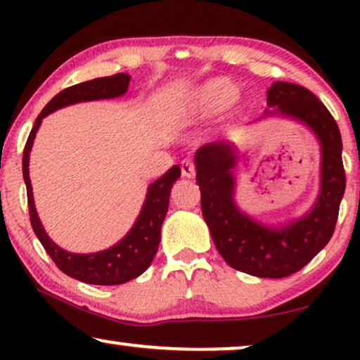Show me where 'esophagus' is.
Segmentation results:
<instances>
[{"mask_svg":"<svg viewBox=\"0 0 360 360\" xmlns=\"http://www.w3.org/2000/svg\"><path fill=\"white\" fill-rule=\"evenodd\" d=\"M181 175H184L185 179H193V176L196 175V169H195L193 162H190V160L181 162Z\"/></svg>","mask_w":360,"mask_h":360,"instance_id":"1","label":"esophagus"}]
</instances>
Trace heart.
Instances as JSON below:
<instances>
[{
    "mask_svg": "<svg viewBox=\"0 0 360 360\" xmlns=\"http://www.w3.org/2000/svg\"><path fill=\"white\" fill-rule=\"evenodd\" d=\"M239 86L228 78H213L195 91L193 100L185 112H176L175 120L188 121L191 117H214L238 101Z\"/></svg>",
    "mask_w": 360,
    "mask_h": 360,
    "instance_id": "heart-1",
    "label": "heart"
}]
</instances>
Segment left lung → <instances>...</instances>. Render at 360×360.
<instances>
[{"mask_svg":"<svg viewBox=\"0 0 360 360\" xmlns=\"http://www.w3.org/2000/svg\"><path fill=\"white\" fill-rule=\"evenodd\" d=\"M267 103L275 106L265 111L267 115L303 122L321 144V188L313 210L280 228L264 226L243 213L234 201L239 150L228 141L211 142L196 150V184L203 218L221 257L244 274L282 278L302 270L329 243L346 190V174L341 132L328 108L311 91L297 83L275 82L267 91Z\"/></svg>","mask_w":360,"mask_h":360,"instance_id":"left-lung-1","label":"left lung"}]
</instances>
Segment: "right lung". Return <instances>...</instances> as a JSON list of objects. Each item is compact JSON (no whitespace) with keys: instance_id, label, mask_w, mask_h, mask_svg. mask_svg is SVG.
Here are the masks:
<instances>
[{"instance_id":"add662e5","label":"right lung","mask_w":360,"mask_h":360,"mask_svg":"<svg viewBox=\"0 0 360 360\" xmlns=\"http://www.w3.org/2000/svg\"><path fill=\"white\" fill-rule=\"evenodd\" d=\"M129 80L131 77L127 73H116V75L111 77H101L90 82L78 83V85L68 86L60 93H57L41 111V115L37 116L36 124L31 129V134L27 137L22 152V176L24 181H26L29 218H31L34 233H36L44 249L47 250V254L51 255V259L63 274L91 285L126 283L146 272L157 254V249H159L162 223H164L167 211H169L172 186L181 174L180 167L174 165L160 179H157L154 184L149 185L146 201L142 205V210L137 216L134 226L120 243L110 249L101 250V252L72 254L58 248L42 228L36 206H34L32 186L31 179H29V152H31L34 137H36L42 120L47 115H51L52 111L60 110V108L68 105H75V103L80 101L117 98L127 91Z\"/></svg>"}]
</instances>
